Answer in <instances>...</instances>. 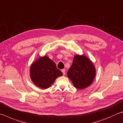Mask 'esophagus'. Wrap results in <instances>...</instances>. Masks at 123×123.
<instances>
[{
    "mask_svg": "<svg viewBox=\"0 0 123 123\" xmlns=\"http://www.w3.org/2000/svg\"><path fill=\"white\" fill-rule=\"evenodd\" d=\"M61 71H62V73H63V75H64L65 74H66V70H65V69H62Z\"/></svg>",
    "mask_w": 123,
    "mask_h": 123,
    "instance_id": "1",
    "label": "esophagus"
}]
</instances>
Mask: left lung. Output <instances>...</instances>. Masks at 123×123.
I'll return each instance as SVG.
<instances>
[{
  "instance_id": "left-lung-1",
  "label": "left lung",
  "mask_w": 123,
  "mask_h": 123,
  "mask_svg": "<svg viewBox=\"0 0 123 123\" xmlns=\"http://www.w3.org/2000/svg\"><path fill=\"white\" fill-rule=\"evenodd\" d=\"M95 66L87 56L76 55L67 76L76 88L82 90L91 85L95 77Z\"/></svg>"
}]
</instances>
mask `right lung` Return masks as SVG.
Here are the masks:
<instances>
[{
    "label": "right lung",
    "instance_id": "right-lung-1",
    "mask_svg": "<svg viewBox=\"0 0 123 123\" xmlns=\"http://www.w3.org/2000/svg\"><path fill=\"white\" fill-rule=\"evenodd\" d=\"M63 74L49 57L41 56L30 67V76L33 83L38 87L47 89L52 86L57 77Z\"/></svg>",
    "mask_w": 123,
    "mask_h": 123
}]
</instances>
